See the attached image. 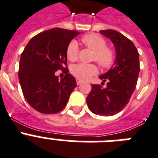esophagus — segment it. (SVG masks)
<instances>
[{"mask_svg": "<svg viewBox=\"0 0 158 158\" xmlns=\"http://www.w3.org/2000/svg\"><path fill=\"white\" fill-rule=\"evenodd\" d=\"M82 83H83V82H82L81 80H79V79H77V81H76L77 85H80V84H81Z\"/></svg>", "mask_w": 158, "mask_h": 158, "instance_id": "esophagus-1", "label": "esophagus"}]
</instances>
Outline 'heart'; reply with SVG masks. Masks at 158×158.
I'll use <instances>...</instances> for the list:
<instances>
[{"mask_svg":"<svg viewBox=\"0 0 158 158\" xmlns=\"http://www.w3.org/2000/svg\"><path fill=\"white\" fill-rule=\"evenodd\" d=\"M82 42L94 52L92 59L102 67L108 68L114 61V52L106 47V41L103 37L97 34L85 35L82 37ZM79 45L75 40H71L66 48V57L69 61H74L78 57ZM71 73L77 79L87 80L97 73V66L93 64L79 63L71 67Z\"/></svg>","mask_w":158,"mask_h":158,"instance_id":"1","label":"heart"}]
</instances>
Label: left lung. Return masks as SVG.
Listing matches in <instances>:
<instances>
[{"label": "left lung", "mask_w": 158, "mask_h": 158, "mask_svg": "<svg viewBox=\"0 0 158 158\" xmlns=\"http://www.w3.org/2000/svg\"><path fill=\"white\" fill-rule=\"evenodd\" d=\"M115 47L116 57L112 67L100 79L108 81L106 88L92 84L87 97L88 109L93 114L112 116L125 108L136 87L139 73V52L134 44L114 30L100 31Z\"/></svg>", "instance_id": "1"}]
</instances>
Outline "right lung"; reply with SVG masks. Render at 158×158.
Listing matches in <instances>:
<instances>
[{
  "instance_id": "1",
  "label": "right lung",
  "mask_w": 158,
  "mask_h": 158,
  "mask_svg": "<svg viewBox=\"0 0 158 158\" xmlns=\"http://www.w3.org/2000/svg\"><path fill=\"white\" fill-rule=\"evenodd\" d=\"M76 31L52 28L34 36L21 54L19 79L26 101L38 112L57 114L66 106L70 95L77 86L68 73L66 48ZM57 69L66 70L61 80L55 75Z\"/></svg>"
}]
</instances>
